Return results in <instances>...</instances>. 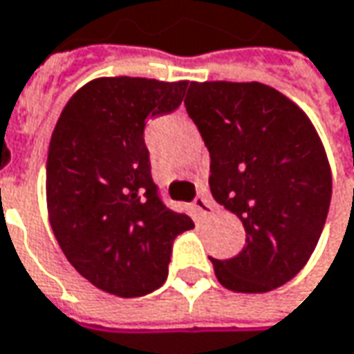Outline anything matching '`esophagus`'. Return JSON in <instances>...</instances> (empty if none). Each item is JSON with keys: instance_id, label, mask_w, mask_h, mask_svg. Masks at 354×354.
Instances as JSON below:
<instances>
[{"instance_id": "34e87169", "label": "esophagus", "mask_w": 354, "mask_h": 354, "mask_svg": "<svg viewBox=\"0 0 354 354\" xmlns=\"http://www.w3.org/2000/svg\"><path fill=\"white\" fill-rule=\"evenodd\" d=\"M193 207H195V211L198 212V216H209V214L212 212L211 198H207V197H197V198H195Z\"/></svg>"}]
</instances>
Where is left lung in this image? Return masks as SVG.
<instances>
[{
    "label": "left lung",
    "mask_w": 354,
    "mask_h": 354,
    "mask_svg": "<svg viewBox=\"0 0 354 354\" xmlns=\"http://www.w3.org/2000/svg\"><path fill=\"white\" fill-rule=\"evenodd\" d=\"M211 153V193L236 214L246 244L214 260L226 290L264 293L307 264L331 203V167L307 114L262 82H191L185 98Z\"/></svg>",
    "instance_id": "obj_1"
}]
</instances>
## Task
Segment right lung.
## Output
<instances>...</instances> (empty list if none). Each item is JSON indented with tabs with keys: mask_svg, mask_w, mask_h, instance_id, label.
I'll list each match as a JSON object with an SVG mask.
<instances>
[{
	"mask_svg": "<svg viewBox=\"0 0 354 354\" xmlns=\"http://www.w3.org/2000/svg\"><path fill=\"white\" fill-rule=\"evenodd\" d=\"M187 80L104 76L66 102L50 136L47 209L75 270L102 292L140 297L169 274L173 240L191 216L163 205L143 142L147 118L183 102Z\"/></svg>",
	"mask_w": 354,
	"mask_h": 354,
	"instance_id": "right-lung-1",
	"label": "right lung"
}]
</instances>
